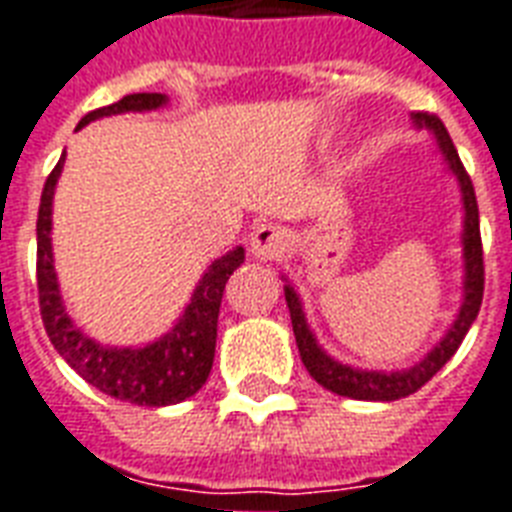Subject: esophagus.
I'll use <instances>...</instances> for the list:
<instances>
[{"mask_svg":"<svg viewBox=\"0 0 512 512\" xmlns=\"http://www.w3.org/2000/svg\"><path fill=\"white\" fill-rule=\"evenodd\" d=\"M288 251V234L275 224H261L251 232V253L261 261H278Z\"/></svg>","mask_w":512,"mask_h":512,"instance_id":"1","label":"esophagus"}]
</instances>
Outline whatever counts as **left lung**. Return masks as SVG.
Here are the masks:
<instances>
[{
	"mask_svg": "<svg viewBox=\"0 0 512 512\" xmlns=\"http://www.w3.org/2000/svg\"><path fill=\"white\" fill-rule=\"evenodd\" d=\"M413 121L418 126L432 129L434 137H437V145H440V151H443L445 161H448V167H451V172L456 175L461 186V199H464V234H461V242H464V302H461L459 315H456V321L448 329V334L434 345L432 351L426 353L424 359L418 361L416 367L402 372H375L356 370V367H348V364H340L332 356H326L321 351V345L315 343L310 326H307L297 291L291 286L283 288L302 364L313 375L315 383H321V386L334 391V394H340V397L364 399V402H394V399L416 394L418 388L426 386L448 364L453 353L459 351L461 340H464V334L470 332L472 321L478 318L480 302H483V242H480L478 199H475L472 180L464 164H461L456 145H453L451 134H448L443 121L432 113H416Z\"/></svg>",
	"mask_w": 512,
	"mask_h": 512,
	"instance_id": "1",
	"label": "left lung"
}]
</instances>
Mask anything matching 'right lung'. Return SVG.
<instances>
[{
    "label": "right lung",
    "instance_id": "add662e5",
    "mask_svg": "<svg viewBox=\"0 0 512 512\" xmlns=\"http://www.w3.org/2000/svg\"><path fill=\"white\" fill-rule=\"evenodd\" d=\"M164 102H167L164 94H129L113 105L91 110L80 121L78 129L102 115L156 110ZM61 164L64 159H59V164L45 180L40 213H37V291H40L42 324L51 337L53 348L64 356V361L78 372L80 378L88 380L107 397L121 399V402L164 407L194 397L199 388L205 386L207 375L213 370L218 310H221V299H224L226 280L242 264L245 251L234 248L207 267L183 318L172 332L159 337L156 343L142 345V348H107V345L94 343L72 324V318L64 310L56 270H53L51 207Z\"/></svg>",
    "mask_w": 512,
    "mask_h": 512
}]
</instances>
